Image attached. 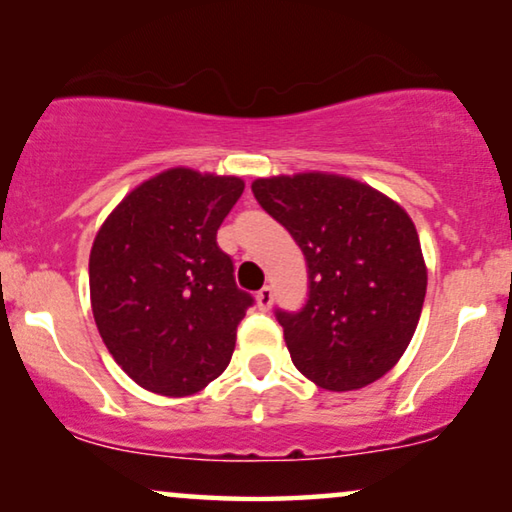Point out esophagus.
I'll list each match as a JSON object with an SVG mask.
<instances>
[{"label":"esophagus","mask_w":512,"mask_h":512,"mask_svg":"<svg viewBox=\"0 0 512 512\" xmlns=\"http://www.w3.org/2000/svg\"><path fill=\"white\" fill-rule=\"evenodd\" d=\"M255 299H257V306H260L262 311L271 309V304H274V290H271V285H264V288L255 295Z\"/></svg>","instance_id":"obj_1"}]
</instances>
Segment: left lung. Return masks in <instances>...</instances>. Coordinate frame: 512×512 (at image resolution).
<instances>
[{"instance_id": "8db88e82", "label": "left lung", "mask_w": 512, "mask_h": 512, "mask_svg": "<svg viewBox=\"0 0 512 512\" xmlns=\"http://www.w3.org/2000/svg\"><path fill=\"white\" fill-rule=\"evenodd\" d=\"M252 194L309 269L306 304L276 311L297 370L327 391L384 377L410 346L426 297L412 217L365 182L316 170L260 177Z\"/></svg>"}]
</instances>
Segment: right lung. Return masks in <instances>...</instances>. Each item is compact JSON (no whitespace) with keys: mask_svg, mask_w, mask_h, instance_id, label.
I'll use <instances>...</instances> for the list:
<instances>
[{"mask_svg":"<svg viewBox=\"0 0 512 512\" xmlns=\"http://www.w3.org/2000/svg\"><path fill=\"white\" fill-rule=\"evenodd\" d=\"M245 182L168 168L133 189L95 234L88 283L98 332L128 377L182 398L227 370L252 304L217 229Z\"/></svg>","mask_w":512,"mask_h":512,"instance_id":"add662e5","label":"right lung"}]
</instances>
